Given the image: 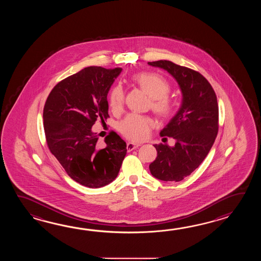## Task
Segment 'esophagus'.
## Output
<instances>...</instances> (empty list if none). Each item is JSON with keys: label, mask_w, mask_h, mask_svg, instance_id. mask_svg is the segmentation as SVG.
Wrapping results in <instances>:
<instances>
[{"label": "esophagus", "mask_w": 261, "mask_h": 261, "mask_svg": "<svg viewBox=\"0 0 261 261\" xmlns=\"http://www.w3.org/2000/svg\"><path fill=\"white\" fill-rule=\"evenodd\" d=\"M139 146H140V144L128 143V144H127V149H128V152H130V151H133V150L136 149Z\"/></svg>", "instance_id": "1"}]
</instances>
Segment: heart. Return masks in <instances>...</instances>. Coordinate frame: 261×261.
I'll return each instance as SVG.
<instances>
[{
    "instance_id": "obj_1",
    "label": "heart",
    "mask_w": 261,
    "mask_h": 261,
    "mask_svg": "<svg viewBox=\"0 0 261 261\" xmlns=\"http://www.w3.org/2000/svg\"><path fill=\"white\" fill-rule=\"evenodd\" d=\"M132 80L152 98L151 107L156 115L164 118L172 117L176 109V103L169 96L171 86L165 78L155 72H142L133 74ZM108 102L114 113L122 110L125 91L121 86H115L110 90ZM154 126L155 122L152 118L132 113L119 122L118 130L128 140L140 142L149 135Z\"/></svg>"
}]
</instances>
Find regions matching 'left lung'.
<instances>
[{"mask_svg":"<svg viewBox=\"0 0 261 261\" xmlns=\"http://www.w3.org/2000/svg\"><path fill=\"white\" fill-rule=\"evenodd\" d=\"M148 64L170 72L183 93L180 110L161 132V137L174 139L175 145L154 144L158 155L149 165L154 177L165 182H179L200 166L217 138L219 126L217 95L208 80L195 70L170 61Z\"/></svg>","mask_w":261,"mask_h":261,"instance_id":"obj_1","label":"left lung"}]
</instances>
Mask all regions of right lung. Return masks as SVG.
I'll return each instance as SVG.
<instances>
[{"mask_svg":"<svg viewBox=\"0 0 261 261\" xmlns=\"http://www.w3.org/2000/svg\"><path fill=\"white\" fill-rule=\"evenodd\" d=\"M121 68H85L61 80L44 103V129L52 155L67 174L82 186L98 189L117 178L127 144L115 132L98 147L91 127L109 117L107 93Z\"/></svg>","mask_w":261,"mask_h":261,"instance_id":"right-lung-1","label":"right lung"}]
</instances>
